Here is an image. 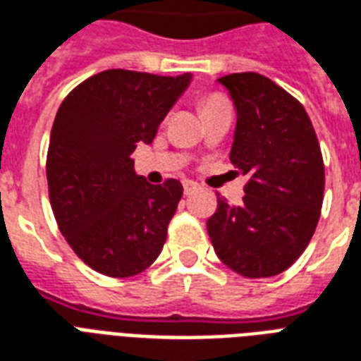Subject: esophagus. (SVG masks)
<instances>
[{"label":"esophagus","instance_id":"34e87169","mask_svg":"<svg viewBox=\"0 0 361 361\" xmlns=\"http://www.w3.org/2000/svg\"><path fill=\"white\" fill-rule=\"evenodd\" d=\"M199 189V185L195 183V181H183V192L185 195H191V192H195Z\"/></svg>","mask_w":361,"mask_h":361}]
</instances>
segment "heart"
<instances>
[{
    "instance_id": "1",
    "label": "heart",
    "mask_w": 361,
    "mask_h": 361,
    "mask_svg": "<svg viewBox=\"0 0 361 361\" xmlns=\"http://www.w3.org/2000/svg\"><path fill=\"white\" fill-rule=\"evenodd\" d=\"M224 104H227V100H225L224 96L212 94L208 96V98H204V102H202V111H204V109H212V107L224 106Z\"/></svg>"
}]
</instances>
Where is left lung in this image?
I'll use <instances>...</instances> for the list:
<instances>
[{"mask_svg":"<svg viewBox=\"0 0 361 361\" xmlns=\"http://www.w3.org/2000/svg\"><path fill=\"white\" fill-rule=\"evenodd\" d=\"M236 109L231 162L250 176L240 204L217 199L206 229L219 259L246 279L284 272L309 246L324 200V161L299 102L269 77H219Z\"/></svg>","mask_w":361,"mask_h":361,"instance_id":"1","label":"left lung"}]
</instances>
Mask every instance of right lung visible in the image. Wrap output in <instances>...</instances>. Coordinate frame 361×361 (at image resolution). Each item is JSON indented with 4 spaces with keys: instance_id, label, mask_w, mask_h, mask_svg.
<instances>
[{
    "instance_id": "1",
    "label": "right lung",
    "mask_w": 361,
    "mask_h": 361,
    "mask_svg": "<svg viewBox=\"0 0 361 361\" xmlns=\"http://www.w3.org/2000/svg\"><path fill=\"white\" fill-rule=\"evenodd\" d=\"M192 75L106 70L66 96L47 153L49 199L60 233L90 269L126 279L159 257L183 187L134 172L136 144L157 128Z\"/></svg>"
}]
</instances>
